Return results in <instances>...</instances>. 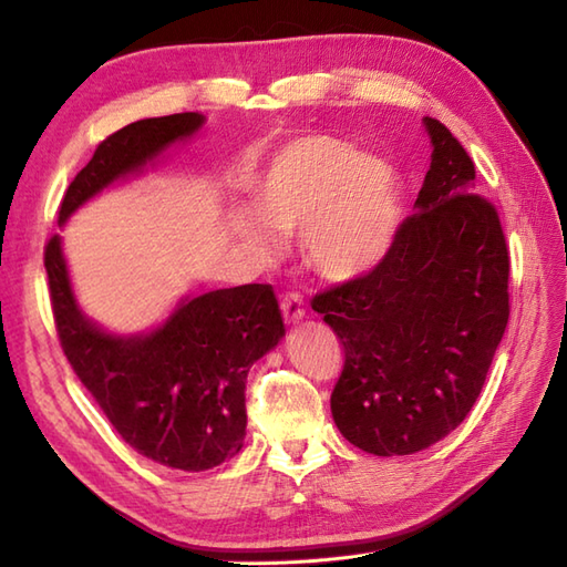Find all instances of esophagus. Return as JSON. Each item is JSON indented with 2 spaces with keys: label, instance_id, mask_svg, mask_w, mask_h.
<instances>
[{
  "label": "esophagus",
  "instance_id": "obj_1",
  "mask_svg": "<svg viewBox=\"0 0 567 567\" xmlns=\"http://www.w3.org/2000/svg\"><path fill=\"white\" fill-rule=\"evenodd\" d=\"M280 309L285 316V323H299L305 319V299H301L297 292H289L282 297Z\"/></svg>",
  "mask_w": 567,
  "mask_h": 567
}]
</instances>
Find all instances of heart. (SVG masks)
I'll return each mask as SVG.
<instances>
[{"instance_id":"1","label":"heart","mask_w":567,"mask_h":567,"mask_svg":"<svg viewBox=\"0 0 567 567\" xmlns=\"http://www.w3.org/2000/svg\"><path fill=\"white\" fill-rule=\"evenodd\" d=\"M256 214L236 215V231L262 258L280 254L278 236L299 231L309 266L348 282L386 256L396 231V186L384 164L348 142L309 135L280 150L256 186Z\"/></svg>"}]
</instances>
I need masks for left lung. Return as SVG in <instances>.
Masks as SVG:
<instances>
[{
  "label": "left lung",
  "mask_w": 567,
  "mask_h": 567,
  "mask_svg": "<svg viewBox=\"0 0 567 567\" xmlns=\"http://www.w3.org/2000/svg\"><path fill=\"white\" fill-rule=\"evenodd\" d=\"M432 144L415 213L360 278L316 295L346 350L331 393L343 437L377 456L415 454L464 423L509 319V254L458 140L423 117Z\"/></svg>",
  "instance_id": "left-lung-1"
}]
</instances>
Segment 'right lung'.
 Returning <instances> with one entry per match:
<instances>
[{"label": "right lung", "mask_w": 567, "mask_h": 567, "mask_svg": "<svg viewBox=\"0 0 567 567\" xmlns=\"http://www.w3.org/2000/svg\"><path fill=\"white\" fill-rule=\"evenodd\" d=\"M203 125L200 113H176L130 123L105 137L70 183L58 221ZM45 270L60 346L133 450L181 471H207L239 454L248 370L285 336L270 285L186 297L154 331L115 336L79 309L60 234L45 246Z\"/></svg>", "instance_id": "right-lung-1"}]
</instances>
